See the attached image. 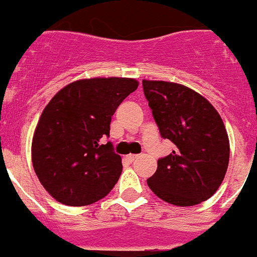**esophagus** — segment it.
Returning <instances> with one entry per match:
<instances>
[{
	"label": "esophagus",
	"instance_id": "obj_1",
	"mask_svg": "<svg viewBox=\"0 0 257 257\" xmlns=\"http://www.w3.org/2000/svg\"><path fill=\"white\" fill-rule=\"evenodd\" d=\"M138 157L139 156H136V154H128V156H126V158L128 160V162H134Z\"/></svg>",
	"mask_w": 257,
	"mask_h": 257
}]
</instances>
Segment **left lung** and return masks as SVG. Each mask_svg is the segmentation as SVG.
<instances>
[{
  "label": "left lung",
  "instance_id": "8db88e82",
  "mask_svg": "<svg viewBox=\"0 0 257 257\" xmlns=\"http://www.w3.org/2000/svg\"><path fill=\"white\" fill-rule=\"evenodd\" d=\"M143 90L161 136L176 147L158 160L148 187L171 205H198L215 194L228 170L224 122L207 99L187 86L143 79Z\"/></svg>",
  "mask_w": 257,
  "mask_h": 257
}]
</instances>
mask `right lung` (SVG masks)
I'll return each mask as SVG.
<instances>
[{
	"label": "right lung",
	"mask_w": 257,
	"mask_h": 257,
	"mask_svg": "<svg viewBox=\"0 0 257 257\" xmlns=\"http://www.w3.org/2000/svg\"><path fill=\"white\" fill-rule=\"evenodd\" d=\"M139 82L123 77L78 79L54 95L32 140V163L50 196L67 206L104 198L119 179L121 157L109 136L118 105Z\"/></svg>",
	"instance_id": "right-lung-1"
}]
</instances>
